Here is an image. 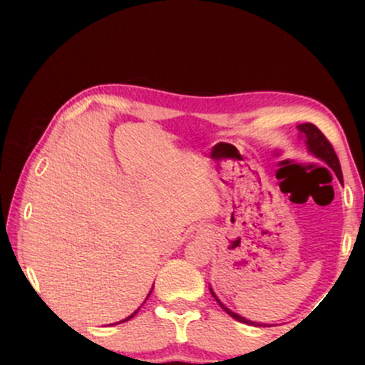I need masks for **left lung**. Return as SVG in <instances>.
<instances>
[{
	"label": "left lung",
	"mask_w": 365,
	"mask_h": 365,
	"mask_svg": "<svg viewBox=\"0 0 365 365\" xmlns=\"http://www.w3.org/2000/svg\"><path fill=\"white\" fill-rule=\"evenodd\" d=\"M299 130H300V132H302V135L305 137V144H307L309 150H311L314 156H317L319 159H322V161H324L326 165L329 166V168H333L334 173H336L338 180H340V182H343L340 161H338L336 153H334V149H333V145H331V142L326 139L324 133H322L321 130L317 128L316 125H312V123L299 125ZM211 293H212V297H215V299H216V302L221 305V309H223L226 314H230V316H232L233 319H237V321H240V322H245V324H255V322L245 319V317L238 316V314L230 311L228 307H225V305L221 304L220 300H217V297L215 295V292L211 290Z\"/></svg>",
	"instance_id": "obj_1"
}]
</instances>
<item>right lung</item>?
Masks as SVG:
<instances>
[{
	"instance_id": "obj_1",
	"label": "right lung",
	"mask_w": 365,
	"mask_h": 365,
	"mask_svg": "<svg viewBox=\"0 0 365 365\" xmlns=\"http://www.w3.org/2000/svg\"><path fill=\"white\" fill-rule=\"evenodd\" d=\"M149 295H150V292H149ZM137 312H139V311H135V312H133V314H132V316H128V317H127V319H123V321H120V322H125V321L132 319V317H133V316H135V314H137Z\"/></svg>"
}]
</instances>
